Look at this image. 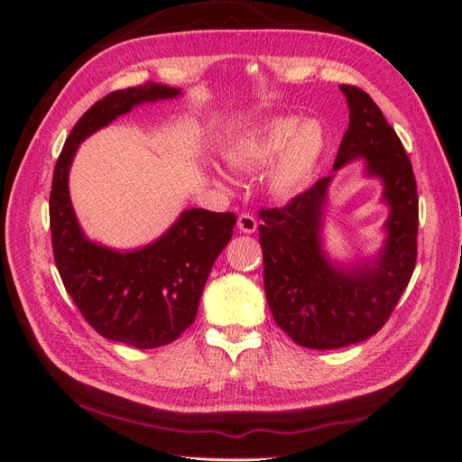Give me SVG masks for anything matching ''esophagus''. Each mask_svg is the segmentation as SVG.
<instances>
[{"label":"esophagus","instance_id":"1","mask_svg":"<svg viewBox=\"0 0 462 462\" xmlns=\"http://www.w3.org/2000/svg\"><path fill=\"white\" fill-rule=\"evenodd\" d=\"M236 227H239L243 233H254L258 227V221L253 214H241L236 217Z\"/></svg>","mask_w":462,"mask_h":462}]
</instances>
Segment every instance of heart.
Here are the masks:
<instances>
[{
  "label": "heart",
  "mask_w": 462,
  "mask_h": 462,
  "mask_svg": "<svg viewBox=\"0 0 462 462\" xmlns=\"http://www.w3.org/2000/svg\"><path fill=\"white\" fill-rule=\"evenodd\" d=\"M326 150V131L318 121L275 117L236 136L226 146V160L235 170L250 171L275 155L268 185L277 197H291L314 175Z\"/></svg>",
  "instance_id": "1"
}]
</instances>
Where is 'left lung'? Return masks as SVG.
<instances>
[{
	"instance_id": "8db88e82",
	"label": "left lung",
	"mask_w": 462,
	"mask_h": 462,
	"mask_svg": "<svg viewBox=\"0 0 462 462\" xmlns=\"http://www.w3.org/2000/svg\"><path fill=\"white\" fill-rule=\"evenodd\" d=\"M348 129L335 170L366 158L368 175L382 177L391 206L387 243L374 265L348 272L321 254V208L331 177H324L282 208H262L258 217L263 289L275 324L306 348H339L380 331L407 289L418 254V194L412 163L382 109L358 87L341 85Z\"/></svg>"
}]
</instances>
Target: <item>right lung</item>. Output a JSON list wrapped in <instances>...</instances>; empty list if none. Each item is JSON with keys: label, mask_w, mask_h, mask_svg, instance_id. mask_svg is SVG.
<instances>
[{"label": "right lung", "mask_w": 462, "mask_h": 462, "mask_svg": "<svg viewBox=\"0 0 462 462\" xmlns=\"http://www.w3.org/2000/svg\"><path fill=\"white\" fill-rule=\"evenodd\" d=\"M177 94V88L148 82L97 100L69 134L51 179V248L61 282L82 318L102 337L136 348L163 346L192 324L206 279L231 241L236 217L233 212L187 209L162 239L121 254L82 235L69 199V167L88 134L136 104Z\"/></svg>", "instance_id": "1"}]
</instances>
